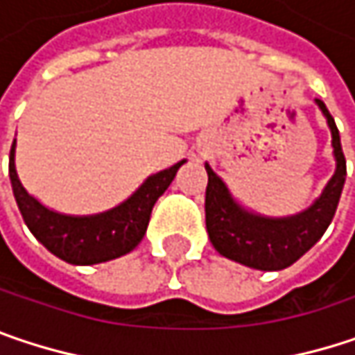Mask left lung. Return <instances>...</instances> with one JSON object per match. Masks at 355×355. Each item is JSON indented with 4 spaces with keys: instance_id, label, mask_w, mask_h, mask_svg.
Returning <instances> with one entry per match:
<instances>
[{
    "instance_id": "8db88e82",
    "label": "left lung",
    "mask_w": 355,
    "mask_h": 355,
    "mask_svg": "<svg viewBox=\"0 0 355 355\" xmlns=\"http://www.w3.org/2000/svg\"><path fill=\"white\" fill-rule=\"evenodd\" d=\"M315 103L331 132L336 171L306 209L286 217H268L245 209L223 178L205 162L209 177L205 191V225L213 248L221 256L256 270H282L309 252L329 227L345 182V158L331 113L321 99H315Z\"/></svg>"
}]
</instances>
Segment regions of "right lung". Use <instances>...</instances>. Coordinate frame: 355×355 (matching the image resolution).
Here are the masks:
<instances>
[{"instance_id": "obj_1", "label": "right lung", "mask_w": 355, "mask_h": 355, "mask_svg": "<svg viewBox=\"0 0 355 355\" xmlns=\"http://www.w3.org/2000/svg\"><path fill=\"white\" fill-rule=\"evenodd\" d=\"M184 162L150 175L125 201L95 215L58 213L30 195L17 177L16 140L10 150V180L17 209L32 236L56 258L75 266H89L125 256L142 242L154 203L171 187Z\"/></svg>"}]
</instances>
